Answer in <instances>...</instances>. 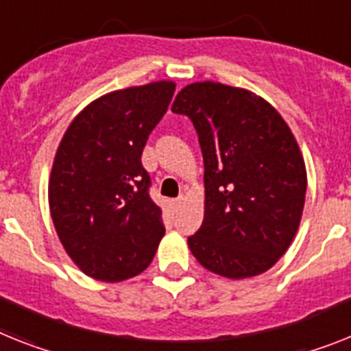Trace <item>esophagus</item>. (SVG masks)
I'll use <instances>...</instances> for the list:
<instances>
[{"instance_id": "34e87169", "label": "esophagus", "mask_w": 351, "mask_h": 351, "mask_svg": "<svg viewBox=\"0 0 351 351\" xmlns=\"http://www.w3.org/2000/svg\"><path fill=\"white\" fill-rule=\"evenodd\" d=\"M184 202H185L184 196H178V198H176V199H173V207H175V208L182 207V203H184Z\"/></svg>"}]
</instances>
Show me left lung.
<instances>
[{"label":"left lung","mask_w":351,"mask_h":351,"mask_svg":"<svg viewBox=\"0 0 351 351\" xmlns=\"http://www.w3.org/2000/svg\"><path fill=\"white\" fill-rule=\"evenodd\" d=\"M171 110L193 121L205 164V217L191 252L216 275H261L302 219L307 173L293 132L266 99L216 82L184 87Z\"/></svg>","instance_id":"left-lung-1"}]
</instances>
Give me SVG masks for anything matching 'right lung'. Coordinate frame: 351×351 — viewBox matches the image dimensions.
<instances>
[{"instance_id": "1", "label": "right lung", "mask_w": 351, "mask_h": 351, "mask_svg": "<svg viewBox=\"0 0 351 351\" xmlns=\"http://www.w3.org/2000/svg\"><path fill=\"white\" fill-rule=\"evenodd\" d=\"M173 94L166 80L108 93L62 137L49 178L51 219L67 255L96 280L143 273L164 237L141 157Z\"/></svg>"}]
</instances>
